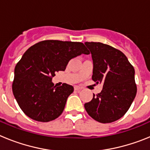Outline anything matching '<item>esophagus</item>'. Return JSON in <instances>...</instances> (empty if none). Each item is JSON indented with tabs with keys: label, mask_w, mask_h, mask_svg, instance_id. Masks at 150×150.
<instances>
[{
	"label": "esophagus",
	"mask_w": 150,
	"mask_h": 150,
	"mask_svg": "<svg viewBox=\"0 0 150 150\" xmlns=\"http://www.w3.org/2000/svg\"><path fill=\"white\" fill-rule=\"evenodd\" d=\"M74 89L76 90V91H80V90L83 89V88L80 86H74Z\"/></svg>",
	"instance_id": "1"
}]
</instances>
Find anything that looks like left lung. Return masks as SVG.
I'll return each instance as SVG.
<instances>
[{
  "label": "left lung",
  "mask_w": 150,
  "mask_h": 150,
  "mask_svg": "<svg viewBox=\"0 0 150 150\" xmlns=\"http://www.w3.org/2000/svg\"><path fill=\"white\" fill-rule=\"evenodd\" d=\"M93 60L92 80L103 83L85 109L96 121L110 123L122 117L137 94L134 68L120 50L102 43L86 42Z\"/></svg>",
  "instance_id": "obj_1"
}]
</instances>
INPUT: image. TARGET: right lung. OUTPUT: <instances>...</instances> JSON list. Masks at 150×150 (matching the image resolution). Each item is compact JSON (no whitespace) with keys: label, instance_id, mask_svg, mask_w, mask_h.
Segmentation results:
<instances>
[{"label":"right lung","instance_id":"add662e5","mask_svg":"<svg viewBox=\"0 0 150 150\" xmlns=\"http://www.w3.org/2000/svg\"><path fill=\"white\" fill-rule=\"evenodd\" d=\"M81 54H89L83 43L55 40L40 41L24 53L15 67L12 88L26 116L46 122L62 114L74 87L66 83L55 87L52 79Z\"/></svg>","mask_w":150,"mask_h":150}]
</instances>
